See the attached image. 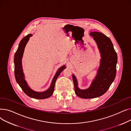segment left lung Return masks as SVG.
I'll return each mask as SVG.
<instances>
[{"label": "left lung", "mask_w": 131, "mask_h": 131, "mask_svg": "<svg viewBox=\"0 0 131 131\" xmlns=\"http://www.w3.org/2000/svg\"><path fill=\"white\" fill-rule=\"evenodd\" d=\"M90 34L97 44L101 58L97 74L88 89H79L77 80L72 75L75 92L78 97L83 99L99 97L107 92L115 78L117 62V55L111 39L99 32H91Z\"/></svg>", "instance_id": "obj_1"}]
</instances>
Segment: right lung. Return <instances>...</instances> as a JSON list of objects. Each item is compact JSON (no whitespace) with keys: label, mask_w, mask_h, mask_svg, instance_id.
<instances>
[{"label":"right lung","mask_w":131,"mask_h":131,"mask_svg":"<svg viewBox=\"0 0 131 131\" xmlns=\"http://www.w3.org/2000/svg\"><path fill=\"white\" fill-rule=\"evenodd\" d=\"M32 36V34H29L25 37H24L20 42H19L18 49L16 51L14 55V74L17 83L18 84L19 86L21 88L22 90L29 97L37 99H43L50 97V96L53 94L54 89L55 82L59 75L64 69L66 68L65 65L61 66L58 70L57 72L55 74L53 77L52 81L51 82V84L50 86V88L44 92H36L28 86L27 84V82L25 80L24 75L23 72L22 65V58L23 57V54L24 51L25 47L29 41L30 37Z\"/></svg>","instance_id":"obj_1"}]
</instances>
